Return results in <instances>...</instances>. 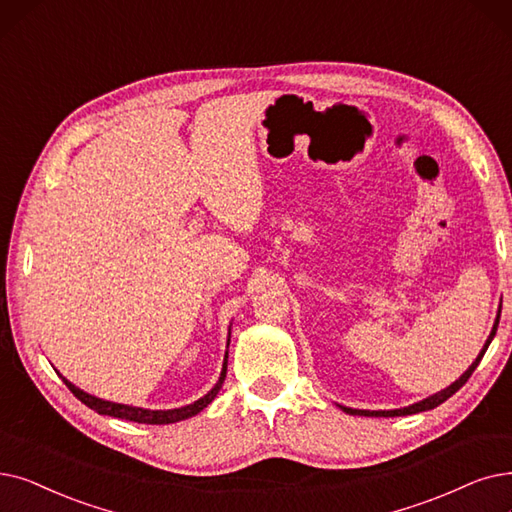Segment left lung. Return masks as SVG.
I'll use <instances>...</instances> for the list:
<instances>
[{
	"label": "left lung",
	"mask_w": 512,
	"mask_h": 512,
	"mask_svg": "<svg viewBox=\"0 0 512 512\" xmlns=\"http://www.w3.org/2000/svg\"><path fill=\"white\" fill-rule=\"evenodd\" d=\"M500 311H502V301H500V307H498V314H496V320H494L490 337H487V341H485V345L481 347V351H479V355L475 358V362H473L469 368H466V370L460 374V379H456L450 387L441 389V391H437V393H433V395H429V397H425V399H420V402H416V404H410V406H406V408H397V410H355V408H347V406H341V404H337V406H339L345 414H351V416H406V414H418V412H427V410L437 408L439 404L446 402L448 397H452L466 381L471 379V374H473L475 368L479 366V362H481V358L485 355L487 347H490V343H492L494 337H496L498 322H500Z\"/></svg>",
	"instance_id": "8db88e82"
}]
</instances>
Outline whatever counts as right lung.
Here are the masks:
<instances>
[{"label": "right lung", "mask_w": 512, "mask_h": 512, "mask_svg": "<svg viewBox=\"0 0 512 512\" xmlns=\"http://www.w3.org/2000/svg\"><path fill=\"white\" fill-rule=\"evenodd\" d=\"M230 332H232V328H228V347H230ZM226 372H228V349H226V355H224V366H221V374H219L217 383L213 385V389L207 395H203L201 399H196V402H192L188 406H182V408H173V410H150V408H138V406L108 402V399L96 397L92 393L79 389L71 381H66L60 372L58 374L62 376L64 385L73 391V395L79 399V402H83L87 408L96 410L98 414L113 416V418H123V420H131V422H142V425H171V422H180V420L196 416L198 412H203L213 402V399L217 397L221 385H224Z\"/></svg>", "instance_id": "right-lung-1"}]
</instances>
